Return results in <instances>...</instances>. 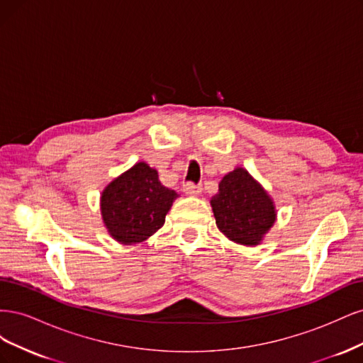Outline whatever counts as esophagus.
Returning a JSON list of instances; mask_svg holds the SVG:
<instances>
[{"mask_svg":"<svg viewBox=\"0 0 363 363\" xmlns=\"http://www.w3.org/2000/svg\"><path fill=\"white\" fill-rule=\"evenodd\" d=\"M183 192L186 194V195H191V196H196V195H200L201 192H203V188L200 184H194V183H186L184 186H183Z\"/></svg>","mask_w":363,"mask_h":363,"instance_id":"obj_1","label":"esophagus"}]
</instances>
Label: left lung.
Instances as JSON below:
<instances>
[{
  "mask_svg": "<svg viewBox=\"0 0 363 363\" xmlns=\"http://www.w3.org/2000/svg\"><path fill=\"white\" fill-rule=\"evenodd\" d=\"M211 206L221 233L247 247L259 245L277 216L268 192L244 168L224 175Z\"/></svg>",
  "mask_w": 363,
  "mask_h": 363,
  "instance_id": "8db88e82",
  "label": "left lung"
}]
</instances>
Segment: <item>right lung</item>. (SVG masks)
<instances>
[{"mask_svg":"<svg viewBox=\"0 0 363 363\" xmlns=\"http://www.w3.org/2000/svg\"><path fill=\"white\" fill-rule=\"evenodd\" d=\"M177 196V192L160 183L155 168L138 162L103 191V223L119 244L142 242L164 224V216Z\"/></svg>","mask_w":363,"mask_h":363,"instance_id":"add662e5","label":"right lung"}]
</instances>
